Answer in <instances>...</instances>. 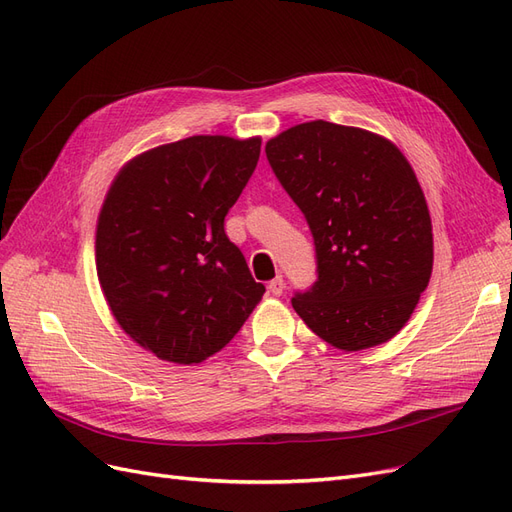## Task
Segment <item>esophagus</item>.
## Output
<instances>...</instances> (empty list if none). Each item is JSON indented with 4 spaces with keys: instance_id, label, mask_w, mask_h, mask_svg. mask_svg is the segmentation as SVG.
<instances>
[{
    "instance_id": "obj_1",
    "label": "esophagus",
    "mask_w": 512,
    "mask_h": 512,
    "mask_svg": "<svg viewBox=\"0 0 512 512\" xmlns=\"http://www.w3.org/2000/svg\"><path fill=\"white\" fill-rule=\"evenodd\" d=\"M284 288H286V282H284L282 275H277L275 280L269 282V292L273 294V297H280V294L284 292Z\"/></svg>"
}]
</instances>
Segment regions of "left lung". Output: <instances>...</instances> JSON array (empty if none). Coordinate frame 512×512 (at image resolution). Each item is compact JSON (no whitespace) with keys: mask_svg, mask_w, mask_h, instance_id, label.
<instances>
[{"mask_svg":"<svg viewBox=\"0 0 512 512\" xmlns=\"http://www.w3.org/2000/svg\"><path fill=\"white\" fill-rule=\"evenodd\" d=\"M312 230L318 280L292 307L331 346L389 342L410 320L433 267L425 194L391 141L331 121L299 123L265 147Z\"/></svg>","mask_w":512,"mask_h":512,"instance_id":"1","label":"left lung"}]
</instances>
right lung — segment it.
Returning a JSON list of instances; mask_svg holds the SVG:
<instances>
[{"mask_svg":"<svg viewBox=\"0 0 512 512\" xmlns=\"http://www.w3.org/2000/svg\"><path fill=\"white\" fill-rule=\"evenodd\" d=\"M260 138L190 136L119 170L96 230V269L119 327L162 361L222 350L265 294L224 232Z\"/></svg>","mask_w":512,"mask_h":512,"instance_id":"right-lung-1","label":"right lung"}]
</instances>
